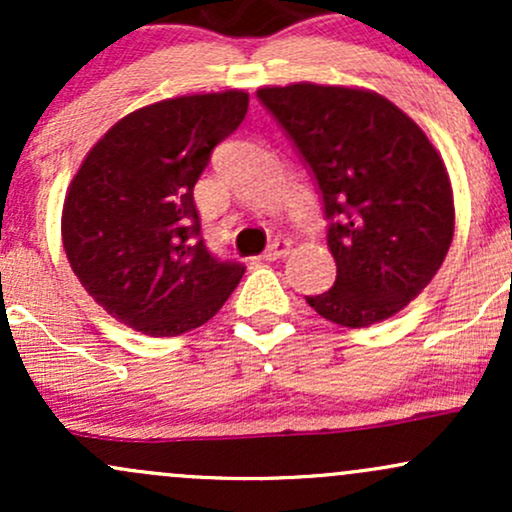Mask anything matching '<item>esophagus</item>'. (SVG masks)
Wrapping results in <instances>:
<instances>
[{"label": "esophagus", "mask_w": 512, "mask_h": 512, "mask_svg": "<svg viewBox=\"0 0 512 512\" xmlns=\"http://www.w3.org/2000/svg\"><path fill=\"white\" fill-rule=\"evenodd\" d=\"M291 252V240L276 238L267 250H264V260H279V257H286Z\"/></svg>", "instance_id": "1"}]
</instances>
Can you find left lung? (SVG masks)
<instances>
[{"label":"left lung","mask_w":512,"mask_h":512,"mask_svg":"<svg viewBox=\"0 0 512 512\" xmlns=\"http://www.w3.org/2000/svg\"><path fill=\"white\" fill-rule=\"evenodd\" d=\"M313 170L337 281L310 308L342 327L392 317L431 284L455 233L448 170L385 96L301 81L257 91Z\"/></svg>","instance_id":"left-lung-1"}]
</instances>
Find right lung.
Here are the masks:
<instances>
[{"instance_id":"1","label":"right lung","mask_w":512,"mask_h":512,"mask_svg":"<svg viewBox=\"0 0 512 512\" xmlns=\"http://www.w3.org/2000/svg\"><path fill=\"white\" fill-rule=\"evenodd\" d=\"M248 101L231 88L144 105L76 170L62 209L64 252L88 296L122 325L178 337L219 313L243 279V264L216 260L199 238L192 190Z\"/></svg>"}]
</instances>
